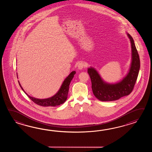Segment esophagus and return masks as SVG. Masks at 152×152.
Wrapping results in <instances>:
<instances>
[{"label": "esophagus", "mask_w": 152, "mask_h": 152, "mask_svg": "<svg viewBox=\"0 0 152 152\" xmlns=\"http://www.w3.org/2000/svg\"><path fill=\"white\" fill-rule=\"evenodd\" d=\"M85 66H86V64L85 62H81L77 65V68L79 69H82Z\"/></svg>", "instance_id": "obj_1"}]
</instances>
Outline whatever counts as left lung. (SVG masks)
I'll return each instance as SVG.
<instances>
[{
  "instance_id": "1",
  "label": "left lung",
  "mask_w": 152,
  "mask_h": 152,
  "mask_svg": "<svg viewBox=\"0 0 152 152\" xmlns=\"http://www.w3.org/2000/svg\"><path fill=\"white\" fill-rule=\"evenodd\" d=\"M132 47V62L129 72L122 80L115 84L105 82L94 68L91 67L87 72L92 83L93 94L100 101H113L129 95L132 92L139 75L140 61L134 39L127 33Z\"/></svg>"
}]
</instances>
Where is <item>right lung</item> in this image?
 <instances>
[{
    "label": "right lung",
    "mask_w": 152,
    "mask_h": 152,
    "mask_svg": "<svg viewBox=\"0 0 152 152\" xmlns=\"http://www.w3.org/2000/svg\"><path fill=\"white\" fill-rule=\"evenodd\" d=\"M75 73V71L72 72L68 77L65 79V80L64 81L61 86L58 92L54 96L46 99H38L30 96L24 91L19 81L18 83L20 87H21L24 93L35 103L42 107H56L65 103V101L67 100L69 84L72 79L74 77Z\"/></svg>",
    "instance_id": "add662e5"
}]
</instances>
